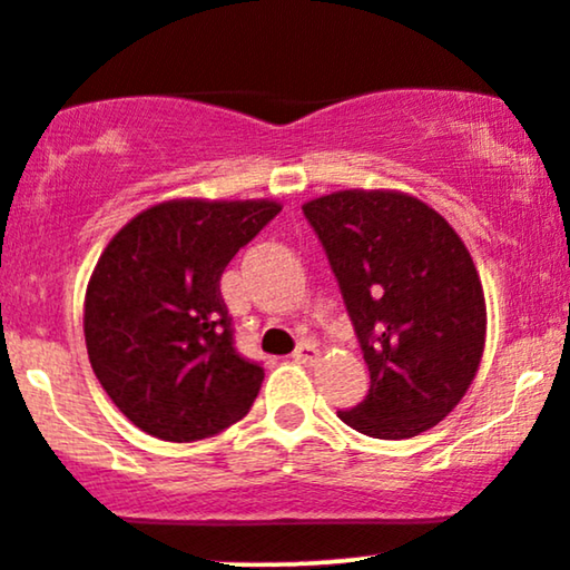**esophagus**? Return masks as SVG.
Segmentation results:
<instances>
[{
  "label": "esophagus",
  "instance_id": "1",
  "mask_svg": "<svg viewBox=\"0 0 570 570\" xmlns=\"http://www.w3.org/2000/svg\"><path fill=\"white\" fill-rule=\"evenodd\" d=\"M294 361L305 363V366H313V363L321 361V353L315 351L313 342H299L297 351H294Z\"/></svg>",
  "mask_w": 570,
  "mask_h": 570
}]
</instances>
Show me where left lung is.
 <instances>
[{
  "mask_svg": "<svg viewBox=\"0 0 570 570\" xmlns=\"http://www.w3.org/2000/svg\"><path fill=\"white\" fill-rule=\"evenodd\" d=\"M303 212L324 244L368 366V395L337 411L368 438L435 428L475 380L485 347L478 267L449 219L401 190H334Z\"/></svg>",
  "mask_w": 570,
  "mask_h": 570,
  "instance_id": "8db88e82",
  "label": "left lung"
}]
</instances>
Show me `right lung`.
<instances>
[{
    "label": "right lung",
    "instance_id": "add662e5",
    "mask_svg": "<svg viewBox=\"0 0 570 570\" xmlns=\"http://www.w3.org/2000/svg\"><path fill=\"white\" fill-rule=\"evenodd\" d=\"M278 212L273 198H169L102 249L85 294L87 355L142 433L202 441L252 409L265 374L233 347L219 276Z\"/></svg>",
    "mask_w": 570,
    "mask_h": 570
}]
</instances>
